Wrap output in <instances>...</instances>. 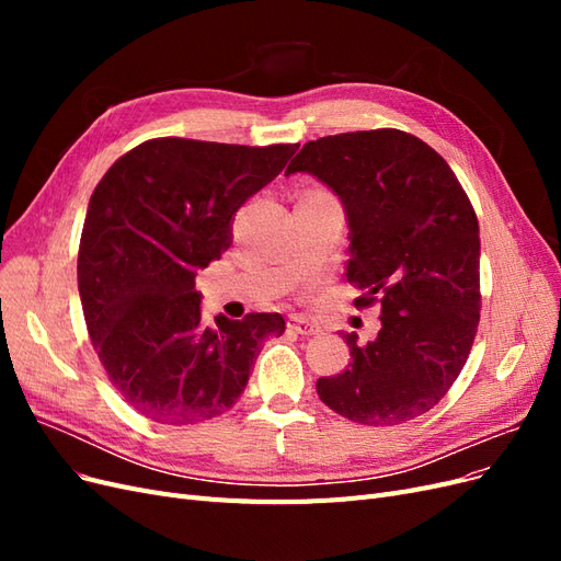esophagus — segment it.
I'll list each match as a JSON object with an SVG mask.
<instances>
[{
  "instance_id": "esophagus-1",
  "label": "esophagus",
  "mask_w": 561,
  "mask_h": 561,
  "mask_svg": "<svg viewBox=\"0 0 561 561\" xmlns=\"http://www.w3.org/2000/svg\"><path fill=\"white\" fill-rule=\"evenodd\" d=\"M287 325H290L297 334H304V336L318 334V332H320V325H318V322L309 320L307 316H290V322H287Z\"/></svg>"
}]
</instances>
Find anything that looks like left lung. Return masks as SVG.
Returning <instances> with one entry per match:
<instances>
[{"mask_svg": "<svg viewBox=\"0 0 561 561\" xmlns=\"http://www.w3.org/2000/svg\"><path fill=\"white\" fill-rule=\"evenodd\" d=\"M309 173L339 196L348 222L346 278L381 299V330L351 363L320 377L318 398L363 426H398L445 398L480 322V227L447 161L396 128L328 135L301 147L285 175Z\"/></svg>", "mask_w": 561, "mask_h": 561, "instance_id": "left-lung-1", "label": "left lung"}]
</instances>
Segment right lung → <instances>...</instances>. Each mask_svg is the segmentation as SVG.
I'll return each mask as SVG.
<instances>
[{
  "mask_svg": "<svg viewBox=\"0 0 561 561\" xmlns=\"http://www.w3.org/2000/svg\"><path fill=\"white\" fill-rule=\"evenodd\" d=\"M299 145L157 138L98 182L83 222L77 280L93 348L135 412L168 426L225 414L245 390L280 313L201 320L196 274L231 245L243 203Z\"/></svg>",
  "mask_w": 561,
  "mask_h": 561,
  "instance_id": "1",
  "label": "right lung"
}]
</instances>
